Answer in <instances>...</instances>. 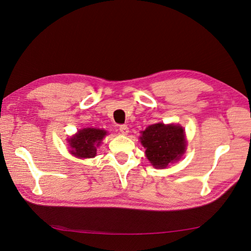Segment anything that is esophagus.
Here are the masks:
<instances>
[{
    "instance_id": "obj_1",
    "label": "esophagus",
    "mask_w": 251,
    "mask_h": 251,
    "mask_svg": "<svg viewBox=\"0 0 251 251\" xmlns=\"http://www.w3.org/2000/svg\"><path fill=\"white\" fill-rule=\"evenodd\" d=\"M119 132H120L121 135H127V133H128V127H127V126H126V125L120 126H119Z\"/></svg>"
}]
</instances>
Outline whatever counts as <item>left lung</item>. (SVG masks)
<instances>
[{"label":"left lung","instance_id":"left-lung-1","mask_svg":"<svg viewBox=\"0 0 251 251\" xmlns=\"http://www.w3.org/2000/svg\"><path fill=\"white\" fill-rule=\"evenodd\" d=\"M140 142L155 169H165L170 163L178 161L186 150L183 127L174 124L149 126L141 132Z\"/></svg>","mask_w":251,"mask_h":251}]
</instances>
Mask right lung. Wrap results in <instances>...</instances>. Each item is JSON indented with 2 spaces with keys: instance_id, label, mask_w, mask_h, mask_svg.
<instances>
[{
  "instance_id": "right-lung-1",
  "label": "right lung",
  "mask_w": 251,
  "mask_h": 251,
  "mask_svg": "<svg viewBox=\"0 0 251 251\" xmlns=\"http://www.w3.org/2000/svg\"><path fill=\"white\" fill-rule=\"evenodd\" d=\"M107 131L95 127H85L73 135L68 143L70 154L78 158H93L96 156L97 147L100 146Z\"/></svg>"
}]
</instances>
